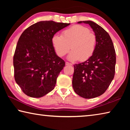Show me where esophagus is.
<instances>
[{
    "label": "esophagus",
    "mask_w": 130,
    "mask_h": 130,
    "mask_svg": "<svg viewBox=\"0 0 130 130\" xmlns=\"http://www.w3.org/2000/svg\"><path fill=\"white\" fill-rule=\"evenodd\" d=\"M65 64H66V65H72V63H69V62H65Z\"/></svg>",
    "instance_id": "1"
}]
</instances>
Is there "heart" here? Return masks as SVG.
Instances as JSON below:
<instances>
[{"label":"heart","instance_id":"b5f03b06","mask_svg":"<svg viewBox=\"0 0 130 130\" xmlns=\"http://www.w3.org/2000/svg\"><path fill=\"white\" fill-rule=\"evenodd\" d=\"M52 45L57 56H65L71 48L68 57L72 61H85L94 53L96 45V37L88 28L76 25L63 31L61 36L54 35L52 39Z\"/></svg>","mask_w":130,"mask_h":130}]
</instances>
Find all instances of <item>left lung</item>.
<instances>
[{
    "label": "left lung",
    "instance_id": "1",
    "mask_svg": "<svg viewBox=\"0 0 130 130\" xmlns=\"http://www.w3.org/2000/svg\"><path fill=\"white\" fill-rule=\"evenodd\" d=\"M91 26L96 37L93 55L84 62L74 65L72 85L74 92L85 99L94 98L105 92L113 79L116 53L108 33L91 21H80Z\"/></svg>",
    "mask_w": 130,
    "mask_h": 130
}]
</instances>
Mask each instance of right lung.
Here are the masks:
<instances>
[{"label": "right lung", "instance_id": "1", "mask_svg": "<svg viewBox=\"0 0 130 130\" xmlns=\"http://www.w3.org/2000/svg\"><path fill=\"white\" fill-rule=\"evenodd\" d=\"M69 25L40 21L21 34L13 63L15 81L26 95L41 98L54 89L65 62L56 54L52 39L57 32Z\"/></svg>", "mask_w": 130, "mask_h": 130}]
</instances>
